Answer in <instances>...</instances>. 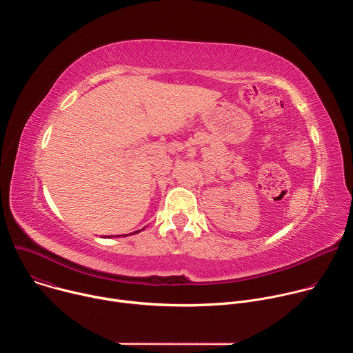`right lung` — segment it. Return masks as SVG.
Listing matches in <instances>:
<instances>
[{"instance_id":"add662e5","label":"right lung","mask_w":353,"mask_h":353,"mask_svg":"<svg viewBox=\"0 0 353 353\" xmlns=\"http://www.w3.org/2000/svg\"><path fill=\"white\" fill-rule=\"evenodd\" d=\"M138 232H141V230H137V232H134V233H138ZM134 233H132V234H134ZM130 234H131V233H130ZM110 237H112V236H110Z\"/></svg>"}]
</instances>
